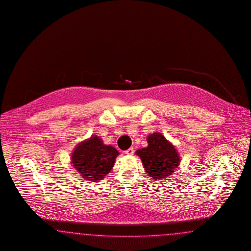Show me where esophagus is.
Wrapping results in <instances>:
<instances>
[{"label": "esophagus", "mask_w": 251, "mask_h": 251, "mask_svg": "<svg viewBox=\"0 0 251 251\" xmlns=\"http://www.w3.org/2000/svg\"><path fill=\"white\" fill-rule=\"evenodd\" d=\"M133 152H134V149H133V147H130V148H129L127 151H125V153H126V154H128V155H131V154H133Z\"/></svg>", "instance_id": "1"}]
</instances>
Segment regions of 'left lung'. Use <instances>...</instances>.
I'll use <instances>...</instances> for the list:
<instances>
[{
  "label": "left lung",
  "instance_id": "1",
  "mask_svg": "<svg viewBox=\"0 0 251 251\" xmlns=\"http://www.w3.org/2000/svg\"><path fill=\"white\" fill-rule=\"evenodd\" d=\"M147 142V147L135 152L143 162L145 172L148 176L155 180L167 178L180 164V158L175 146L160 132L148 135Z\"/></svg>",
  "mask_w": 251,
  "mask_h": 251
}]
</instances>
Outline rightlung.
Returning <instances> with one entry per match:
<instances>
[{"label": "right lung", "instance_id": "right-lung-1", "mask_svg": "<svg viewBox=\"0 0 251 251\" xmlns=\"http://www.w3.org/2000/svg\"><path fill=\"white\" fill-rule=\"evenodd\" d=\"M119 154L113 146L104 145L99 136L93 135L77 145L72 153V163L86 181L97 182L110 172Z\"/></svg>", "mask_w": 251, "mask_h": 251}]
</instances>
